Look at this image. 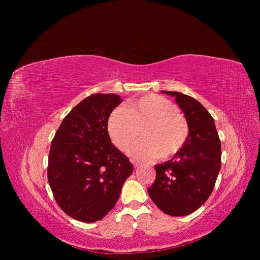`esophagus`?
Masks as SVG:
<instances>
[{"label":"esophagus","mask_w":260,"mask_h":260,"mask_svg":"<svg viewBox=\"0 0 260 260\" xmlns=\"http://www.w3.org/2000/svg\"><path fill=\"white\" fill-rule=\"evenodd\" d=\"M132 165H133V167H135V168H138L140 166V162L136 161V160H132Z\"/></svg>","instance_id":"1"}]
</instances>
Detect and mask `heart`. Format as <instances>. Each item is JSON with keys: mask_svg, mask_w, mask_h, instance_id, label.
Returning <instances> with one entry per match:
<instances>
[{"mask_svg": "<svg viewBox=\"0 0 260 260\" xmlns=\"http://www.w3.org/2000/svg\"><path fill=\"white\" fill-rule=\"evenodd\" d=\"M107 129L113 143L120 151L129 149L142 130L143 140L130 152L132 157L142 160L175 156L190 137V124L177 105L155 94L132 100L125 107L114 109L108 118Z\"/></svg>", "mask_w": 260, "mask_h": 260, "instance_id": "obj_1", "label": "heart"}]
</instances>
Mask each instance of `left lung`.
Returning a JSON list of instances; mask_svg holds the SVG:
<instances>
[{"mask_svg": "<svg viewBox=\"0 0 260 260\" xmlns=\"http://www.w3.org/2000/svg\"><path fill=\"white\" fill-rule=\"evenodd\" d=\"M174 95L190 124L185 146L172 159L156 165L148 195L165 214L181 217L198 210L210 196L221 167V143L214 118L199 101L180 92Z\"/></svg>", "mask_w": 260, "mask_h": 260, "instance_id": "left-lung-1", "label": "left lung"}]
</instances>
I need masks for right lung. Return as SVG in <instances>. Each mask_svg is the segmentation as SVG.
Wrapping results in <instances>:
<instances>
[{
  "instance_id": "1",
  "label": "right lung",
  "mask_w": 260,
  "mask_h": 260,
  "mask_svg": "<svg viewBox=\"0 0 260 260\" xmlns=\"http://www.w3.org/2000/svg\"><path fill=\"white\" fill-rule=\"evenodd\" d=\"M121 102L112 93L85 98L64 118L52 140L48 165L51 190L60 209L79 221L104 218L133 171L107 131L109 115Z\"/></svg>"
}]
</instances>
